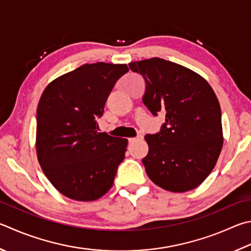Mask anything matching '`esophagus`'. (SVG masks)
Returning a JSON list of instances; mask_svg holds the SVG:
<instances>
[{"label": "esophagus", "mask_w": 251, "mask_h": 251, "mask_svg": "<svg viewBox=\"0 0 251 251\" xmlns=\"http://www.w3.org/2000/svg\"><path fill=\"white\" fill-rule=\"evenodd\" d=\"M143 136L141 135H139V136H137V137H135V138H129L128 139V141H129V144L131 145V144H134V143H137V141H140V140H143Z\"/></svg>", "instance_id": "34e87169"}]
</instances>
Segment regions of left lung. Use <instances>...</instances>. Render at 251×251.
Returning <instances> with one entry per match:
<instances>
[{
  "mask_svg": "<svg viewBox=\"0 0 251 251\" xmlns=\"http://www.w3.org/2000/svg\"><path fill=\"white\" fill-rule=\"evenodd\" d=\"M144 76L143 102L153 115L166 114L157 134L146 135L143 159L154 184L170 192L199 186L215 167L223 147L220 102L203 76L161 58L129 63Z\"/></svg>",
  "mask_w": 251,
  "mask_h": 251,
  "instance_id": "1",
  "label": "left lung"
}]
</instances>
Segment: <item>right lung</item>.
Instances as JSON below:
<instances>
[{
    "mask_svg": "<svg viewBox=\"0 0 251 251\" xmlns=\"http://www.w3.org/2000/svg\"><path fill=\"white\" fill-rule=\"evenodd\" d=\"M126 65H83L47 85L37 107L39 165L59 192L90 202L103 197L124 160L128 140L99 133L97 117Z\"/></svg>",
    "mask_w": 251,
    "mask_h": 251,
    "instance_id": "add662e5",
    "label": "right lung"
}]
</instances>
